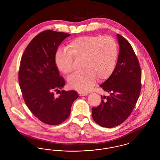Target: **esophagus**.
<instances>
[{"label":"esophagus","mask_w":160,"mask_h":160,"mask_svg":"<svg viewBox=\"0 0 160 160\" xmlns=\"http://www.w3.org/2000/svg\"><path fill=\"white\" fill-rule=\"evenodd\" d=\"M78 93L79 96H80V97L86 96V95H88L87 93H84V92H78Z\"/></svg>","instance_id":"obj_1"}]
</instances>
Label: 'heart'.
Returning a JSON list of instances; mask_svg holds the SVG:
<instances>
[{"label": "heart", "instance_id": "b5f03b06", "mask_svg": "<svg viewBox=\"0 0 160 160\" xmlns=\"http://www.w3.org/2000/svg\"><path fill=\"white\" fill-rule=\"evenodd\" d=\"M67 51L59 49L55 54V63L64 74L74 68L73 59L81 61L82 71L68 78L71 88L79 91H90L97 82L108 78L113 73L118 56V45L114 38L100 35L86 36L71 41Z\"/></svg>", "mask_w": 160, "mask_h": 160}]
</instances>
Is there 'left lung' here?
Returning <instances> with one entry per match:
<instances>
[{
  "mask_svg": "<svg viewBox=\"0 0 160 160\" xmlns=\"http://www.w3.org/2000/svg\"><path fill=\"white\" fill-rule=\"evenodd\" d=\"M119 53L112 75L100 85L108 96H101V104L92 107V116L97 124L113 128L124 122L132 112L141 89V69L129 42L116 34Z\"/></svg>",
  "mask_w": 160,
  "mask_h": 160,
  "instance_id": "left-lung-1",
  "label": "left lung"
}]
</instances>
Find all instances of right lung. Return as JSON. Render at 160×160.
I'll use <instances>...</instances> for the list:
<instances>
[{
	"label": "right lung",
	"instance_id": "obj_1",
	"mask_svg": "<svg viewBox=\"0 0 160 160\" xmlns=\"http://www.w3.org/2000/svg\"><path fill=\"white\" fill-rule=\"evenodd\" d=\"M71 35L52 30L43 31L31 41L23 53L18 81L23 99L31 112L48 125H59L71 113L74 101L78 98L75 91L62 89L65 81L55 63V54L61 42Z\"/></svg>",
	"mask_w": 160,
	"mask_h": 160
}]
</instances>
